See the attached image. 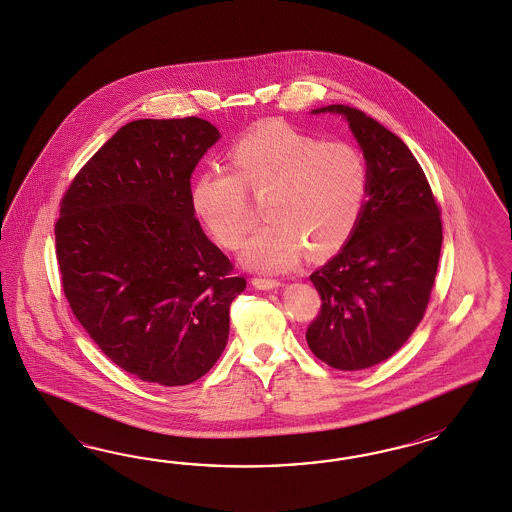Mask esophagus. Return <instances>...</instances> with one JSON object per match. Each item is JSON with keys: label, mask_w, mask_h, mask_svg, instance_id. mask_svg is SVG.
Instances as JSON below:
<instances>
[{"label": "esophagus", "mask_w": 512, "mask_h": 512, "mask_svg": "<svg viewBox=\"0 0 512 512\" xmlns=\"http://www.w3.org/2000/svg\"><path fill=\"white\" fill-rule=\"evenodd\" d=\"M251 283L257 287V289H263V291H268V289H276L279 287V279L274 278H253L251 279Z\"/></svg>", "instance_id": "1"}]
</instances>
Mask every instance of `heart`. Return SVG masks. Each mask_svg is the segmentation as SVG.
I'll list each match as a JSON object with an SVG mask.
<instances>
[{
  "instance_id": "heart-1",
  "label": "heart",
  "mask_w": 512,
  "mask_h": 512,
  "mask_svg": "<svg viewBox=\"0 0 512 512\" xmlns=\"http://www.w3.org/2000/svg\"><path fill=\"white\" fill-rule=\"evenodd\" d=\"M229 169L199 172L191 202L208 231L227 249L246 240L263 197V227L244 249L257 270H283L300 259L340 249L357 229L368 201L366 157L347 140H321L283 122H266L234 140Z\"/></svg>"
}]
</instances>
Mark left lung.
<instances>
[{"label":"left lung","mask_w":512,"mask_h":512,"mask_svg":"<svg viewBox=\"0 0 512 512\" xmlns=\"http://www.w3.org/2000/svg\"><path fill=\"white\" fill-rule=\"evenodd\" d=\"M313 112L345 116L370 171L355 233L310 276L321 295L306 330L311 353L355 372L392 357L422 321L443 242L441 208L419 161L387 127L345 105Z\"/></svg>","instance_id":"8db88e82"}]
</instances>
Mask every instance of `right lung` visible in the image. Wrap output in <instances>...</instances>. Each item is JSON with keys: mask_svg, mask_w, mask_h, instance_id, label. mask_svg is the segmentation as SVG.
Wrapping results in <instances>:
<instances>
[{"mask_svg": "<svg viewBox=\"0 0 512 512\" xmlns=\"http://www.w3.org/2000/svg\"><path fill=\"white\" fill-rule=\"evenodd\" d=\"M217 139L197 116L125 124L77 172L54 225L78 323L116 366L163 387L210 372L246 289L191 202V172Z\"/></svg>", "mask_w": 512, "mask_h": 512, "instance_id": "1", "label": "right lung"}]
</instances>
